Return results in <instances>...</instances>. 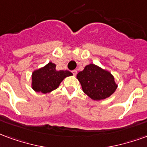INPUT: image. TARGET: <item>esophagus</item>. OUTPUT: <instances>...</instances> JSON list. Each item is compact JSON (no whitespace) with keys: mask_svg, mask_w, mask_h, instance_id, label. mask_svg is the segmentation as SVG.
I'll return each instance as SVG.
<instances>
[{"mask_svg":"<svg viewBox=\"0 0 147 147\" xmlns=\"http://www.w3.org/2000/svg\"><path fill=\"white\" fill-rule=\"evenodd\" d=\"M72 74H73V75H74V76H76V75H77V74H78V71H77V70H73L72 71Z\"/></svg>","mask_w":147,"mask_h":147,"instance_id":"1","label":"esophagus"}]
</instances>
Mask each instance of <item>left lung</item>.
Returning a JSON list of instances; mask_svg holds the SVG:
<instances>
[{"mask_svg":"<svg viewBox=\"0 0 147 147\" xmlns=\"http://www.w3.org/2000/svg\"><path fill=\"white\" fill-rule=\"evenodd\" d=\"M77 78L83 92L94 100L107 98L117 88L113 75L94 64L85 66L83 71L78 73Z\"/></svg>","mask_w":147,"mask_h":147,"instance_id":"8db88e82","label":"left lung"}]
</instances>
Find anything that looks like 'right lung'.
I'll list each match as a JSON object with an SVG mask.
<instances>
[{
	"instance_id": "add662e5",
	"label": "right lung",
	"mask_w": 147,
	"mask_h": 147,
	"mask_svg": "<svg viewBox=\"0 0 147 147\" xmlns=\"http://www.w3.org/2000/svg\"><path fill=\"white\" fill-rule=\"evenodd\" d=\"M72 73L68 70L55 69V64L49 63L45 66L35 70L32 74V87L36 92L42 93L50 92L56 89L61 81L66 77L71 76Z\"/></svg>"
}]
</instances>
